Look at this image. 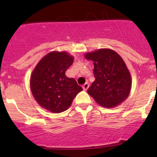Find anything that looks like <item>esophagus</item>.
<instances>
[{
    "label": "esophagus",
    "instance_id": "1",
    "mask_svg": "<svg viewBox=\"0 0 157 157\" xmlns=\"http://www.w3.org/2000/svg\"><path fill=\"white\" fill-rule=\"evenodd\" d=\"M89 86H90V85H89V83L88 82H86L85 84H84V85L82 86V88H83V90H86L87 89L89 88Z\"/></svg>",
    "mask_w": 157,
    "mask_h": 157
}]
</instances>
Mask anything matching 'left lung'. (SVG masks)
Returning a JSON list of instances; mask_svg holds the SVG:
<instances>
[{"label":"left lung","mask_w":157,"mask_h":157,"mask_svg":"<svg viewBox=\"0 0 157 157\" xmlns=\"http://www.w3.org/2000/svg\"><path fill=\"white\" fill-rule=\"evenodd\" d=\"M94 62L95 81L87 93L98 105L114 108L125 101L131 90V76L125 62L114 50L100 48L85 54Z\"/></svg>","instance_id":"obj_1"}]
</instances>
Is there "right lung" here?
Returning a JSON list of instances; mask_svg holds the SVG:
<instances>
[{
  "mask_svg": "<svg viewBox=\"0 0 157 157\" xmlns=\"http://www.w3.org/2000/svg\"><path fill=\"white\" fill-rule=\"evenodd\" d=\"M73 61V56L67 52L52 51L37 63L30 75V85L40 106L53 113L64 112L82 90L74 78L65 75Z\"/></svg>",
  "mask_w": 157,
  "mask_h": 157,
  "instance_id": "add662e5",
  "label": "right lung"
}]
</instances>
